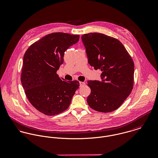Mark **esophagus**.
Wrapping results in <instances>:
<instances>
[{
    "instance_id": "esophagus-1",
    "label": "esophagus",
    "mask_w": 158,
    "mask_h": 158,
    "mask_svg": "<svg viewBox=\"0 0 158 158\" xmlns=\"http://www.w3.org/2000/svg\"><path fill=\"white\" fill-rule=\"evenodd\" d=\"M79 84H80V86H82L85 85V82H79Z\"/></svg>"
}]
</instances>
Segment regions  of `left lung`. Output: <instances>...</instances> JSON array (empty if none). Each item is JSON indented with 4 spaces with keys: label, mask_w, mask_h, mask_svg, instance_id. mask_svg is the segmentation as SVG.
<instances>
[{
    "label": "left lung",
    "mask_w": 158,
    "mask_h": 158,
    "mask_svg": "<svg viewBox=\"0 0 158 158\" xmlns=\"http://www.w3.org/2000/svg\"><path fill=\"white\" fill-rule=\"evenodd\" d=\"M88 63L101 71L100 81H88L91 93L88 105L100 112L118 109L134 87V61L122 43L100 33L85 34L81 36Z\"/></svg>",
    "instance_id": "left-lung-1"
}]
</instances>
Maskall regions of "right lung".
I'll return each instance as SVG.
<instances>
[{"mask_svg":"<svg viewBox=\"0 0 158 158\" xmlns=\"http://www.w3.org/2000/svg\"><path fill=\"white\" fill-rule=\"evenodd\" d=\"M79 40V35L54 32L31 44L26 51L21 82L31 105L46 115L59 114L67 109L77 81H67L56 73L64 62V52Z\"/></svg>","mask_w":158,"mask_h":158,"instance_id":"1","label":"right lung"}]
</instances>
